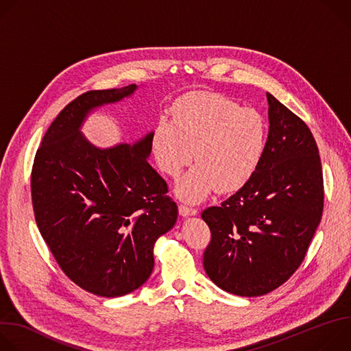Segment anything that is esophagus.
Listing matches in <instances>:
<instances>
[{
	"label": "esophagus",
	"mask_w": 351,
	"mask_h": 351,
	"mask_svg": "<svg viewBox=\"0 0 351 351\" xmlns=\"http://www.w3.org/2000/svg\"><path fill=\"white\" fill-rule=\"evenodd\" d=\"M179 214L182 217H193L197 214V210L193 207H187V206H179Z\"/></svg>",
	"instance_id": "34e87169"
}]
</instances>
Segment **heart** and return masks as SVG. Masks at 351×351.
I'll list each match as a JSON object with an SVG mask.
<instances>
[{"mask_svg":"<svg viewBox=\"0 0 351 351\" xmlns=\"http://www.w3.org/2000/svg\"><path fill=\"white\" fill-rule=\"evenodd\" d=\"M268 145V125L252 108L208 91L191 93L173 106L172 119L162 117L152 134L160 169L179 178L191 162L197 165L178 183L176 194L189 203L203 202L213 190L232 193L256 175Z\"/></svg>","mask_w":351,"mask_h":351,"instance_id":"b5f03b06","label":"heart"}]
</instances>
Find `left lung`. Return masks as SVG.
<instances>
[{"instance_id":"obj_1","label":"left lung","mask_w":351,"mask_h":351,"mask_svg":"<svg viewBox=\"0 0 351 351\" xmlns=\"http://www.w3.org/2000/svg\"><path fill=\"white\" fill-rule=\"evenodd\" d=\"M268 145L256 175L203 211L211 243L204 269L222 290L257 297L283 285L303 263L321 222L324 179L308 126L267 93Z\"/></svg>"}]
</instances>
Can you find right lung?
Segmentation results:
<instances>
[{"label":"right lung","instance_id":"1","mask_svg":"<svg viewBox=\"0 0 351 351\" xmlns=\"http://www.w3.org/2000/svg\"><path fill=\"white\" fill-rule=\"evenodd\" d=\"M137 90H94L68 104L43 137L32 171L38 230L65 275L101 297H121L147 282L154 244L178 219L167 182L148 164L152 134L101 148L82 133L98 108Z\"/></svg>","mask_w":351,"mask_h":351}]
</instances>
